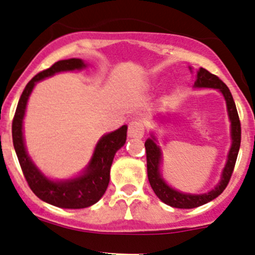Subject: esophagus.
Segmentation results:
<instances>
[{
	"label": "esophagus",
	"mask_w": 255,
	"mask_h": 255,
	"mask_svg": "<svg viewBox=\"0 0 255 255\" xmlns=\"http://www.w3.org/2000/svg\"><path fill=\"white\" fill-rule=\"evenodd\" d=\"M128 135L130 138H141L144 135V126L140 121L133 120L128 125Z\"/></svg>",
	"instance_id": "esophagus-1"
}]
</instances>
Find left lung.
I'll use <instances>...</instances> for the list:
<instances>
[{"label": "left lung", "mask_w": 255, "mask_h": 255, "mask_svg": "<svg viewBox=\"0 0 255 255\" xmlns=\"http://www.w3.org/2000/svg\"><path fill=\"white\" fill-rule=\"evenodd\" d=\"M194 87L197 88H214V89H219L220 92L224 94L225 100H226L227 111H229L230 121H231V135H232V145L229 152V159L227 163L222 172L221 181L213 191L205 194H184L178 191H175L173 188L168 187L165 183V181L161 178L159 172V165L161 162V150L159 146L155 144L154 138L148 139L145 141V151H146V167H148V178L151 186L152 191L155 194L159 197L160 200H162L165 204L173 206V208L179 209H192L197 208L203 204H206L210 200L215 199L219 197L225 188L229 184L230 179H231L232 172L236 165V160H237L238 151H240L241 146V122L240 117H238L237 109H236V104L232 98V94L227 85L222 82L215 74L210 73L206 71L205 68H200L198 71L197 80L194 83Z\"/></svg>", "instance_id": "left-lung-1"}]
</instances>
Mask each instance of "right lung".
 I'll use <instances>...</instances> for the list:
<instances>
[{"mask_svg":"<svg viewBox=\"0 0 255 255\" xmlns=\"http://www.w3.org/2000/svg\"><path fill=\"white\" fill-rule=\"evenodd\" d=\"M85 64L79 58L62 60L53 63L50 68L37 73L26 84L18 101L17 110L12 122L13 145L21 171L29 187L37 198L51 205L63 209H83L95 204L104 195L110 182V168L114 161L115 154L123 146L127 138V126H122L115 132L104 135L99 140L95 151L85 172L78 178L71 181L53 182L42 175L36 166L31 162L24 146L23 117L25 114L26 101L39 80L53 76L57 72L74 71L84 68Z\"/></svg>","mask_w":255,"mask_h":255,"instance_id":"obj_1","label":"right lung"}]
</instances>
